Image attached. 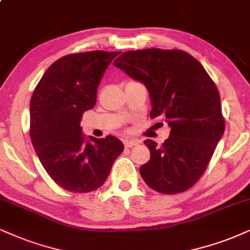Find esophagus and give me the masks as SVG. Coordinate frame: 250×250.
I'll list each match as a JSON object with an SVG mask.
<instances>
[{"label":"esophagus","mask_w":250,"mask_h":250,"mask_svg":"<svg viewBox=\"0 0 250 250\" xmlns=\"http://www.w3.org/2000/svg\"><path fill=\"white\" fill-rule=\"evenodd\" d=\"M139 143H140V141L137 140V139H125L124 140V146L126 147V148H130V147L137 146V145Z\"/></svg>","instance_id":"34e87169"}]
</instances>
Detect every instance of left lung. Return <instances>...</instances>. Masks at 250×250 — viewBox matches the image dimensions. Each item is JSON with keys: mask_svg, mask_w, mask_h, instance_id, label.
Instances as JSON below:
<instances>
[{"mask_svg": "<svg viewBox=\"0 0 250 250\" xmlns=\"http://www.w3.org/2000/svg\"><path fill=\"white\" fill-rule=\"evenodd\" d=\"M113 64L145 84L152 103L150 117H161L170 127L161 146L144 141L150 159L140 167L141 177L161 193L188 190L205 171L225 131L213 81L198 60L181 50L127 51Z\"/></svg>", "mask_w": 250, "mask_h": 250, "instance_id": "obj_1", "label": "left lung"}]
</instances>
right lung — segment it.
Wrapping results in <instances>:
<instances>
[{"label": "right lung", "mask_w": 250, "mask_h": 250, "mask_svg": "<svg viewBox=\"0 0 250 250\" xmlns=\"http://www.w3.org/2000/svg\"><path fill=\"white\" fill-rule=\"evenodd\" d=\"M120 52L91 51L60 58L48 67L30 102V137L52 180L72 192L96 190L124 150L118 138L85 137L82 115L96 104L102 76Z\"/></svg>", "instance_id": "obj_1"}]
</instances>
